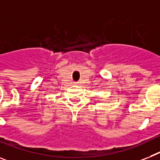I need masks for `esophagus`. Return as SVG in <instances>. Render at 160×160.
I'll return each instance as SVG.
<instances>
[{"label": "esophagus", "instance_id": "obj_1", "mask_svg": "<svg viewBox=\"0 0 160 160\" xmlns=\"http://www.w3.org/2000/svg\"><path fill=\"white\" fill-rule=\"evenodd\" d=\"M79 84V83H78V82H76V83H75V84Z\"/></svg>", "mask_w": 160, "mask_h": 160}]
</instances>
